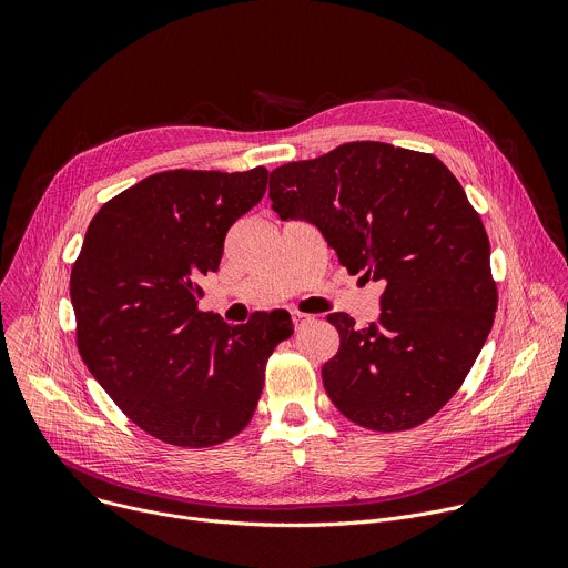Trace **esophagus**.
Returning a JSON list of instances; mask_svg holds the SVG:
<instances>
[{"label":"esophagus","instance_id":"1","mask_svg":"<svg viewBox=\"0 0 568 568\" xmlns=\"http://www.w3.org/2000/svg\"><path fill=\"white\" fill-rule=\"evenodd\" d=\"M292 318H294L296 326H303V323H310L314 316L305 314V312H298V310H292Z\"/></svg>","mask_w":568,"mask_h":568}]
</instances>
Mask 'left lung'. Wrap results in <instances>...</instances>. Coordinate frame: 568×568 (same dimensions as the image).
I'll return each mask as SVG.
<instances>
[{"instance_id":"left-lung-1","label":"left lung","mask_w":568,"mask_h":568,"mask_svg":"<svg viewBox=\"0 0 568 568\" xmlns=\"http://www.w3.org/2000/svg\"><path fill=\"white\" fill-rule=\"evenodd\" d=\"M281 220H305L351 274L382 281V314H328L339 353L321 377L359 427L404 432L460 388L497 312L490 240L440 159L382 141L344 143L270 175Z\"/></svg>"}]
</instances>
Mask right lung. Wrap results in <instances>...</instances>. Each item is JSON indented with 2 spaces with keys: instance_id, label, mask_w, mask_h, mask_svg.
Listing matches in <instances>:
<instances>
[{
  "instance_id": "obj_1",
  "label": "right lung",
  "mask_w": 568,
  "mask_h": 568,
  "mask_svg": "<svg viewBox=\"0 0 568 568\" xmlns=\"http://www.w3.org/2000/svg\"><path fill=\"white\" fill-rule=\"evenodd\" d=\"M267 175H150L101 206L71 267L80 357L136 427L169 445L213 447L245 429L270 355L294 333L290 321L229 326L197 310L202 276L220 267L226 231L263 200Z\"/></svg>"
}]
</instances>
